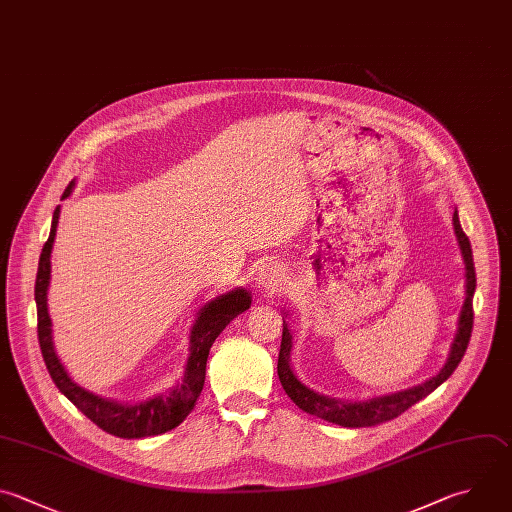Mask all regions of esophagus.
Here are the masks:
<instances>
[{"mask_svg": "<svg viewBox=\"0 0 512 512\" xmlns=\"http://www.w3.org/2000/svg\"><path fill=\"white\" fill-rule=\"evenodd\" d=\"M282 282H284V268L276 262H266L260 268L256 278V284L264 294H274L282 286Z\"/></svg>", "mask_w": 512, "mask_h": 512, "instance_id": "34e87169", "label": "esophagus"}]
</instances>
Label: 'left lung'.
Masks as SVG:
<instances>
[{"mask_svg":"<svg viewBox=\"0 0 512 512\" xmlns=\"http://www.w3.org/2000/svg\"><path fill=\"white\" fill-rule=\"evenodd\" d=\"M452 226H454L458 248H460L462 260H464V302H462V308L458 314L456 334L452 338L444 366L434 376H430L428 380H424L416 386L396 390L390 394H382V396H374V398H366V400H342V398H330V396L318 394L312 388H308L306 384H302L290 366L292 334H290L288 320H286L290 316V312L282 310L284 312V316H282L284 330H282V344H280V354H278V378L282 382V388L290 396V400L300 410L314 414L322 420L346 426V428L374 426V424H380V422L400 416L412 404H416L418 400L426 398L432 390H436L456 370V366L460 364V360L466 352L470 332H472V318H474L472 296H474V288H476V274H474V262H472V248H470L466 234L460 228L458 212L452 214Z\"/></svg>","mask_w":512,"mask_h":512,"instance_id":"obj_1","label":"left lung"}]
</instances>
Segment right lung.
<instances>
[{
    "mask_svg": "<svg viewBox=\"0 0 512 512\" xmlns=\"http://www.w3.org/2000/svg\"><path fill=\"white\" fill-rule=\"evenodd\" d=\"M76 188V180H72L62 198H70ZM60 206L54 210L50 238L44 244L38 276H36V306H38V338L44 362L52 380L56 382L58 390L74 402V406L84 412L94 424H98L108 434L120 438H144L164 434L176 428L196 406V400L204 388L206 380V362L214 340L220 332L242 312H246L252 304V296L246 288L238 286L226 294H220L206 302L190 330V346H188V360L184 366L182 380L166 392L154 394L146 400L138 402H120L112 398L98 396L88 388L80 386L66 366L62 364L60 356L56 354L54 346V330L52 318L48 312V288L52 280V248L56 240V230L60 222Z\"/></svg>",
    "mask_w": 512,
    "mask_h": 512,
    "instance_id": "obj_1",
    "label": "right lung"
}]
</instances>
